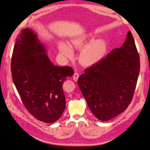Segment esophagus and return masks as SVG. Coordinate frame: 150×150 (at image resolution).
<instances>
[{
  "instance_id": "esophagus-1",
  "label": "esophagus",
  "mask_w": 150,
  "mask_h": 150,
  "mask_svg": "<svg viewBox=\"0 0 150 150\" xmlns=\"http://www.w3.org/2000/svg\"><path fill=\"white\" fill-rule=\"evenodd\" d=\"M79 74L77 73V72H75V73H74V75H73V78H73L74 81H78V78H79Z\"/></svg>"
}]
</instances>
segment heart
<instances>
[{
    "label": "heart",
    "mask_w": 150,
    "mask_h": 150,
    "mask_svg": "<svg viewBox=\"0 0 150 150\" xmlns=\"http://www.w3.org/2000/svg\"><path fill=\"white\" fill-rule=\"evenodd\" d=\"M57 47L61 55L65 59H71L74 56L72 47L83 49L80 60L86 66H92L101 61L107 51V43L103 39H95L92 34L79 35L71 41V45L65 40L58 42Z\"/></svg>",
    "instance_id": "1"
}]
</instances>
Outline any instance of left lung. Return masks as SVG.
<instances>
[{
  "instance_id": "8db88e82",
  "label": "left lung",
  "mask_w": 150,
  "mask_h": 150,
  "mask_svg": "<svg viewBox=\"0 0 150 150\" xmlns=\"http://www.w3.org/2000/svg\"><path fill=\"white\" fill-rule=\"evenodd\" d=\"M139 56L128 31L120 48L84 71L79 88L93 114L103 121L123 112L132 100L139 73Z\"/></svg>"
}]
</instances>
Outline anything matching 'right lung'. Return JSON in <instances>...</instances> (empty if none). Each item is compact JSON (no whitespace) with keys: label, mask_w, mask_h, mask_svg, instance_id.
Segmentation results:
<instances>
[{"label":"right lung","mask_w":150,"mask_h":150,"mask_svg":"<svg viewBox=\"0 0 150 150\" xmlns=\"http://www.w3.org/2000/svg\"><path fill=\"white\" fill-rule=\"evenodd\" d=\"M11 59L13 82L24 106L36 119L52 123L66 108L62 83L73 75L71 67L55 66L47 49L30 28L16 38Z\"/></svg>","instance_id":"right-lung-1"}]
</instances>
